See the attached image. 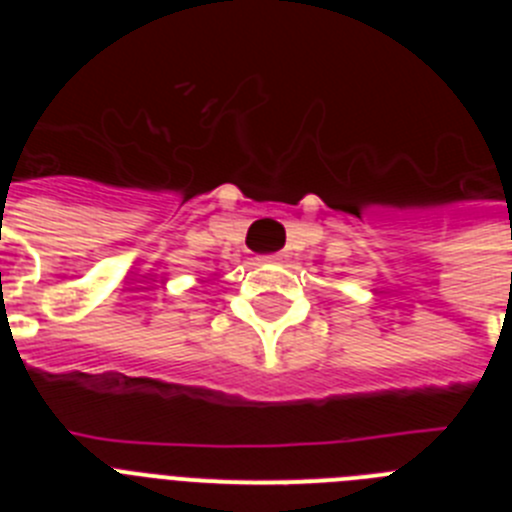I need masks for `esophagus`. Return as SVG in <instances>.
Wrapping results in <instances>:
<instances>
[{"instance_id": "34e87169", "label": "esophagus", "mask_w": 512, "mask_h": 512, "mask_svg": "<svg viewBox=\"0 0 512 512\" xmlns=\"http://www.w3.org/2000/svg\"><path fill=\"white\" fill-rule=\"evenodd\" d=\"M279 259H282L279 253H274V256H266V261H279Z\"/></svg>"}]
</instances>
